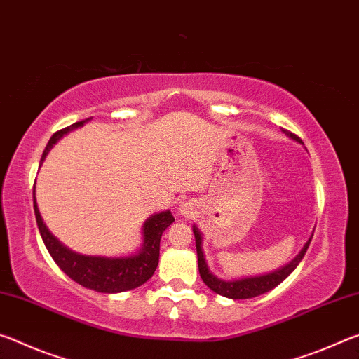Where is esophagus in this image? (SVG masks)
<instances>
[{
    "mask_svg": "<svg viewBox=\"0 0 359 359\" xmlns=\"http://www.w3.org/2000/svg\"><path fill=\"white\" fill-rule=\"evenodd\" d=\"M181 213H183V215H189L191 213V208H189V205H187V203H183V207H181Z\"/></svg>",
    "mask_w": 359,
    "mask_h": 359,
    "instance_id": "1",
    "label": "esophagus"
}]
</instances>
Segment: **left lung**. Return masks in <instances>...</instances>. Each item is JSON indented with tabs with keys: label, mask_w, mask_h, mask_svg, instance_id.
<instances>
[{
	"label": "left lung",
	"mask_w": 359,
	"mask_h": 359,
	"mask_svg": "<svg viewBox=\"0 0 359 359\" xmlns=\"http://www.w3.org/2000/svg\"><path fill=\"white\" fill-rule=\"evenodd\" d=\"M283 132L290 138L296 140L297 143H302L301 138H299L296 133H292L290 130H283ZM194 237H196V246H197L198 272H201L203 283L207 285L211 291H215L216 294L224 296L229 299H251V297L261 296V294H264V292H267L270 290H273V287L278 286L281 281H283L287 275H290L292 270L297 267V264L302 261L305 251H307L309 245H310V240H312V238H309V242L305 243L302 251L299 252V255L290 264H286L285 267L275 270V272H272V273L259 275V277L233 280V281H224V280L216 278L215 275L208 270L207 262H205V257H203V251H202V235H201V232H198L197 227H194Z\"/></svg>",
	"instance_id": "obj_1"
}]
</instances>
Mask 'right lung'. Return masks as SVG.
I'll list each match as a JSON object with an SVG mask.
<instances>
[{"mask_svg":"<svg viewBox=\"0 0 359 359\" xmlns=\"http://www.w3.org/2000/svg\"><path fill=\"white\" fill-rule=\"evenodd\" d=\"M89 119L74 122V124L62 128V130L55 132L52 135L49 143H47L46 149L41 157V162L44 161L47 152L55 144L58 138H62L65 133H68L73 128L81 127L84 122ZM33 207H34V216H36L38 229L43 242L46 245L47 251L52 256V259L60 267L69 278L81 286L89 287V290L98 291V292H122L138 287L146 283L152 273L156 272L158 264V250H161V237L165 229L175 221L173 215L170 211H163V213H157L144 222L143 226V237L144 243L141 246L138 255L128 256V257H102V256H84L78 255L63 246L58 240L49 232L41 218L36 197H34V187H33Z\"/></svg>","mask_w":359,"mask_h":359,"instance_id":"add662e5","label":"right lung"}]
</instances>
